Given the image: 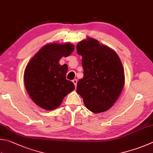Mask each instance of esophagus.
I'll use <instances>...</instances> for the list:
<instances>
[{"label": "esophagus", "instance_id": "1", "mask_svg": "<svg viewBox=\"0 0 153 153\" xmlns=\"http://www.w3.org/2000/svg\"><path fill=\"white\" fill-rule=\"evenodd\" d=\"M73 82L74 83V86H75V87H76V85H77V79H74V80H73Z\"/></svg>", "mask_w": 153, "mask_h": 153}]
</instances>
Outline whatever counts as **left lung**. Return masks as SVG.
Masks as SVG:
<instances>
[{
	"label": "left lung",
	"instance_id": "obj_1",
	"mask_svg": "<svg viewBox=\"0 0 153 153\" xmlns=\"http://www.w3.org/2000/svg\"><path fill=\"white\" fill-rule=\"evenodd\" d=\"M81 55L84 76L77 82L76 92L86 107L94 113L108 110L125 85V73L118 54L97 40L88 37L76 45Z\"/></svg>",
	"mask_w": 153,
	"mask_h": 153
}]
</instances>
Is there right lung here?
Masks as SVG:
<instances>
[{
  "instance_id": "obj_1",
  "label": "right lung",
  "mask_w": 153,
  "mask_h": 153,
  "mask_svg": "<svg viewBox=\"0 0 153 153\" xmlns=\"http://www.w3.org/2000/svg\"><path fill=\"white\" fill-rule=\"evenodd\" d=\"M74 49L71 43L47 44L28 62L24 73L25 88L42 108H56L66 95L74 90L73 82L66 79L68 66L59 64L60 59L71 55Z\"/></svg>"
}]
</instances>
